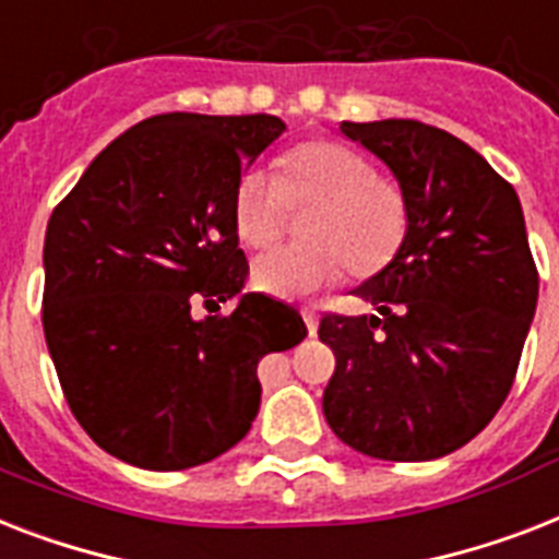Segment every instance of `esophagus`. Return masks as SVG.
Returning <instances> with one entry per match:
<instances>
[{
    "instance_id": "obj_1",
    "label": "esophagus",
    "mask_w": 559,
    "mask_h": 559,
    "mask_svg": "<svg viewBox=\"0 0 559 559\" xmlns=\"http://www.w3.org/2000/svg\"><path fill=\"white\" fill-rule=\"evenodd\" d=\"M301 316L307 330H310V335H316V330H319V312L312 310V307H301Z\"/></svg>"
}]
</instances>
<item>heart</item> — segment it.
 I'll list each match as a JSON object with an SVG mask.
<instances>
[{
  "instance_id": "1",
  "label": "heart",
  "mask_w": 559,
  "mask_h": 559,
  "mask_svg": "<svg viewBox=\"0 0 559 559\" xmlns=\"http://www.w3.org/2000/svg\"><path fill=\"white\" fill-rule=\"evenodd\" d=\"M289 201L319 203L310 247H275L252 264L258 289L275 298H304L333 284L350 264L379 270L407 229L405 198L370 163L342 143H304L281 160V177L249 169L235 192V229L247 247H270L287 221Z\"/></svg>"
}]
</instances>
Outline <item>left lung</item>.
<instances>
[{"mask_svg": "<svg viewBox=\"0 0 559 559\" xmlns=\"http://www.w3.org/2000/svg\"><path fill=\"white\" fill-rule=\"evenodd\" d=\"M384 163L407 229L353 295L373 316H324L335 353L326 425L373 460L428 462L493 419L514 384L539 278L514 186L483 154L419 120L342 122Z\"/></svg>", "mask_w": 559, "mask_h": 559, "instance_id": "left-lung-1", "label": "left lung"}]
</instances>
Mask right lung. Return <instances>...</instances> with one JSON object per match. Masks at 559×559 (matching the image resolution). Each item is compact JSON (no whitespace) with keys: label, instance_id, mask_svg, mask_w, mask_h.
Returning <instances> with one entry per match:
<instances>
[{"label":"right lung","instance_id":"add662e5","mask_svg":"<svg viewBox=\"0 0 559 559\" xmlns=\"http://www.w3.org/2000/svg\"><path fill=\"white\" fill-rule=\"evenodd\" d=\"M278 117L175 111L122 131L45 229L43 326L68 407L146 471L212 462L247 437L258 361L304 342L298 310L247 293L235 192ZM194 300L229 317L194 320Z\"/></svg>","mask_w":559,"mask_h":559}]
</instances>
